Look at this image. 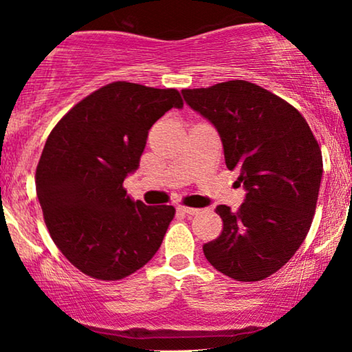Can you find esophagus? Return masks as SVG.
Masks as SVG:
<instances>
[{"mask_svg": "<svg viewBox=\"0 0 352 352\" xmlns=\"http://www.w3.org/2000/svg\"><path fill=\"white\" fill-rule=\"evenodd\" d=\"M177 211H181V213L189 214V216L199 213V210H197V208H189V206H177Z\"/></svg>", "mask_w": 352, "mask_h": 352, "instance_id": "esophagus-1", "label": "esophagus"}]
</instances>
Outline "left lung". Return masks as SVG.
Here are the masks:
<instances>
[{
	"label": "left lung",
	"instance_id": "left-lung-1",
	"mask_svg": "<svg viewBox=\"0 0 352 352\" xmlns=\"http://www.w3.org/2000/svg\"><path fill=\"white\" fill-rule=\"evenodd\" d=\"M186 104L218 131L226 166L247 190L239 211L219 205L223 232L204 245L216 271L263 280L288 263L309 232L322 179V152L302 115L243 80L182 89Z\"/></svg>",
	"mask_w": 352,
	"mask_h": 352
}]
</instances>
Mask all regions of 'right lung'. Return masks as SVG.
Masks as SVG:
<instances>
[{
	"label": "right lung",
	"mask_w": 352,
	"mask_h": 352,
	"mask_svg": "<svg viewBox=\"0 0 352 352\" xmlns=\"http://www.w3.org/2000/svg\"><path fill=\"white\" fill-rule=\"evenodd\" d=\"M176 89L115 81L75 105L52 129L36 168V195L62 254L86 276L120 280L158 252L175 206L133 201L123 181L139 168L148 129Z\"/></svg>",
	"instance_id": "obj_1"
}]
</instances>
